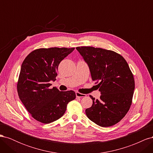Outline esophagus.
Listing matches in <instances>:
<instances>
[{
  "instance_id": "obj_1",
  "label": "esophagus",
  "mask_w": 153,
  "mask_h": 153,
  "mask_svg": "<svg viewBox=\"0 0 153 153\" xmlns=\"http://www.w3.org/2000/svg\"><path fill=\"white\" fill-rule=\"evenodd\" d=\"M76 96L78 97V98H83V97H85L86 94L80 93V92H76Z\"/></svg>"
}]
</instances>
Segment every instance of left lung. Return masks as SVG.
Instances as JSON below:
<instances>
[{
  "label": "left lung",
  "mask_w": 153,
  "mask_h": 153,
  "mask_svg": "<svg viewBox=\"0 0 153 153\" xmlns=\"http://www.w3.org/2000/svg\"><path fill=\"white\" fill-rule=\"evenodd\" d=\"M89 66L92 80L101 92L100 100H92L85 110L91 121L102 127L117 124L132 103L135 80L126 60L112 50L92 47H76Z\"/></svg>",
  "instance_id": "obj_1"
}]
</instances>
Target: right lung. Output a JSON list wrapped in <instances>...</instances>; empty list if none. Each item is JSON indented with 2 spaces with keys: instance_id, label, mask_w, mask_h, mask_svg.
Instances as JSON below:
<instances>
[{
  "instance_id": "obj_1",
  "label": "right lung",
  "mask_w": 153,
  "mask_h": 153,
  "mask_svg": "<svg viewBox=\"0 0 153 153\" xmlns=\"http://www.w3.org/2000/svg\"><path fill=\"white\" fill-rule=\"evenodd\" d=\"M75 48H38L23 62L17 82L18 96L31 116L44 124L51 123L65 113L68 103L76 98L73 91L50 89L55 81L59 64Z\"/></svg>"
}]
</instances>
